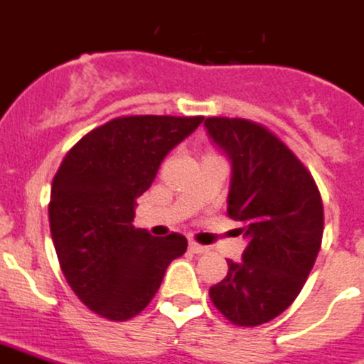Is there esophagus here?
Returning <instances> with one entry per match:
<instances>
[{"label":"esophagus","instance_id":"34e87169","mask_svg":"<svg viewBox=\"0 0 364 364\" xmlns=\"http://www.w3.org/2000/svg\"><path fill=\"white\" fill-rule=\"evenodd\" d=\"M188 250H191L192 253H198V255L209 252V248H207V246H201V244H198V242H191V244H188Z\"/></svg>","mask_w":364,"mask_h":364}]
</instances>
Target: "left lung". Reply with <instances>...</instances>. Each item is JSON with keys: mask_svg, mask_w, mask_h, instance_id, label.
Wrapping results in <instances>:
<instances>
[{"mask_svg": "<svg viewBox=\"0 0 364 364\" xmlns=\"http://www.w3.org/2000/svg\"><path fill=\"white\" fill-rule=\"evenodd\" d=\"M209 136L231 161L229 218L248 240L242 261L210 287V301L235 326L270 322L296 300L318 255L323 207L300 159L261 124L207 118Z\"/></svg>", "mask_w": 364, "mask_h": 364, "instance_id": "1", "label": "left lung"}]
</instances>
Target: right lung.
<instances>
[{
  "instance_id": "add662e5",
  "label": "right lung",
  "mask_w": 364,
  "mask_h": 364,
  "mask_svg": "<svg viewBox=\"0 0 364 364\" xmlns=\"http://www.w3.org/2000/svg\"><path fill=\"white\" fill-rule=\"evenodd\" d=\"M203 116H124L70 149L51 183L50 229L60 270L79 300L107 320L133 318L151 301L187 239H155L131 224L136 198Z\"/></svg>"
}]
</instances>
